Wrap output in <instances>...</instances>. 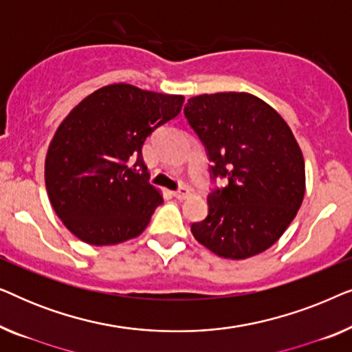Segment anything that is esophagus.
Listing matches in <instances>:
<instances>
[{
    "label": "esophagus",
    "mask_w": 352,
    "mask_h": 352,
    "mask_svg": "<svg viewBox=\"0 0 352 352\" xmlns=\"http://www.w3.org/2000/svg\"><path fill=\"white\" fill-rule=\"evenodd\" d=\"M189 194H190V189H189V187H186V186H181L179 189L173 192V195H175L177 200H184V199H187V197H189Z\"/></svg>",
    "instance_id": "34e87169"
}]
</instances>
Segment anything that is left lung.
<instances>
[{
  "instance_id": "1",
  "label": "left lung",
  "mask_w": 352,
  "mask_h": 352,
  "mask_svg": "<svg viewBox=\"0 0 352 352\" xmlns=\"http://www.w3.org/2000/svg\"><path fill=\"white\" fill-rule=\"evenodd\" d=\"M205 146L211 179L226 187L208 194V216L190 226L210 252L228 259L263 253L280 239L305 197V160L292 129L256 96L216 93L184 107Z\"/></svg>"
}]
</instances>
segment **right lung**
<instances>
[{"label":"right lung","mask_w":352,"mask_h":352,"mask_svg":"<svg viewBox=\"0 0 352 352\" xmlns=\"http://www.w3.org/2000/svg\"><path fill=\"white\" fill-rule=\"evenodd\" d=\"M182 102V96L109 85L59 124L46 155V190L56 214L81 242L122 243L147 228L163 199L148 182L142 146L177 117Z\"/></svg>","instance_id":"obj_1"}]
</instances>
